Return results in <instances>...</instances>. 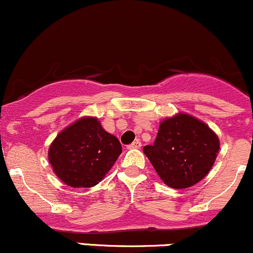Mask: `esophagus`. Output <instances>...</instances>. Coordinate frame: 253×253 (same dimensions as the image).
<instances>
[{
    "instance_id": "esophagus-1",
    "label": "esophagus",
    "mask_w": 253,
    "mask_h": 253,
    "mask_svg": "<svg viewBox=\"0 0 253 253\" xmlns=\"http://www.w3.org/2000/svg\"><path fill=\"white\" fill-rule=\"evenodd\" d=\"M140 146H141L140 141H139V140H135V141H133L132 144H129V145L127 146V148L131 150V149H139Z\"/></svg>"
}]
</instances>
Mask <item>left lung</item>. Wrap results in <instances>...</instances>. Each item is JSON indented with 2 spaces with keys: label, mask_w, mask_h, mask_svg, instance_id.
<instances>
[{
  "label": "left lung",
  "mask_w": 253,
  "mask_h": 253,
  "mask_svg": "<svg viewBox=\"0 0 253 253\" xmlns=\"http://www.w3.org/2000/svg\"><path fill=\"white\" fill-rule=\"evenodd\" d=\"M220 149L217 135L204 122L177 114L161 122L154 145L143 151L169 187L187 188L211 169Z\"/></svg>",
  "instance_id": "left-lung-1"
}]
</instances>
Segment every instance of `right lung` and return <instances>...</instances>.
<instances>
[{
    "instance_id": "1",
    "label": "right lung",
    "mask_w": 253,
    "mask_h": 253,
    "mask_svg": "<svg viewBox=\"0 0 253 253\" xmlns=\"http://www.w3.org/2000/svg\"><path fill=\"white\" fill-rule=\"evenodd\" d=\"M120 141L96 118H83L55 138L49 161L55 174L71 187H92L120 156Z\"/></svg>"
}]
</instances>
